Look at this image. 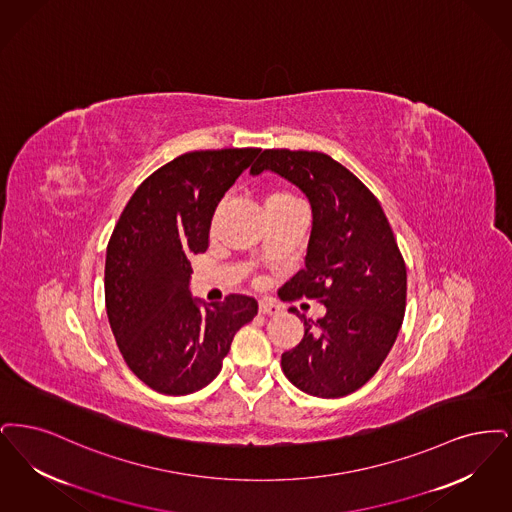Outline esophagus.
Returning a JSON list of instances; mask_svg holds the SVG:
<instances>
[{
    "label": "esophagus",
    "instance_id": "1",
    "mask_svg": "<svg viewBox=\"0 0 512 512\" xmlns=\"http://www.w3.org/2000/svg\"><path fill=\"white\" fill-rule=\"evenodd\" d=\"M258 310H260L262 315H275V313L281 312V308H279V306H277L273 300H267V298L260 300V304H258Z\"/></svg>",
    "mask_w": 512,
    "mask_h": 512
}]
</instances>
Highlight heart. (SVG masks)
I'll return each mask as SVG.
<instances>
[{
    "label": "heart",
    "instance_id": "heart-1",
    "mask_svg": "<svg viewBox=\"0 0 512 512\" xmlns=\"http://www.w3.org/2000/svg\"><path fill=\"white\" fill-rule=\"evenodd\" d=\"M264 206H266V214H273V212L285 210L290 206H298V200L294 199L287 191H271V193H267Z\"/></svg>",
    "mask_w": 512,
    "mask_h": 512
}]
</instances>
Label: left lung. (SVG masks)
<instances>
[{"instance_id": "1", "label": "left lung", "mask_w": 512, "mask_h": 512, "mask_svg": "<svg viewBox=\"0 0 512 512\" xmlns=\"http://www.w3.org/2000/svg\"><path fill=\"white\" fill-rule=\"evenodd\" d=\"M273 172L312 206L304 269L281 289L308 296L327 312L304 319V338L281 356L285 377L315 398H340L373 377L392 350L405 313L407 271L380 202L331 156L267 149L252 176Z\"/></svg>"}]
</instances>
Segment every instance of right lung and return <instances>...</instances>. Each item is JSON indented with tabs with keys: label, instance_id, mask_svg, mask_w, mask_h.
<instances>
[{
	"label": "right lung",
	"instance_id": "obj_1",
	"mask_svg": "<svg viewBox=\"0 0 512 512\" xmlns=\"http://www.w3.org/2000/svg\"><path fill=\"white\" fill-rule=\"evenodd\" d=\"M260 149L195 151L145 179L112 231L105 304L120 354L135 377L168 396L218 377L233 336L258 302L229 294L206 304L191 294V254L208 248L214 212Z\"/></svg>",
	"mask_w": 512,
	"mask_h": 512
}]
</instances>
